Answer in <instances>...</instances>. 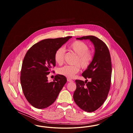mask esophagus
I'll list each match as a JSON object with an SVG mask.
<instances>
[{
    "label": "esophagus",
    "mask_w": 133,
    "mask_h": 133,
    "mask_svg": "<svg viewBox=\"0 0 133 133\" xmlns=\"http://www.w3.org/2000/svg\"><path fill=\"white\" fill-rule=\"evenodd\" d=\"M67 81H68V82H73V81L72 80L70 79L69 78H67Z\"/></svg>",
    "instance_id": "obj_1"
}]
</instances>
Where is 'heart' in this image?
<instances>
[{"mask_svg":"<svg viewBox=\"0 0 133 133\" xmlns=\"http://www.w3.org/2000/svg\"><path fill=\"white\" fill-rule=\"evenodd\" d=\"M70 50L74 52L76 55L74 65H65L59 68L58 73L60 75L70 78H73L80 70L88 68L92 63L94 54L93 51L89 49V46L86 43L81 41H75L69 46ZM65 52L63 48L60 47L56 51L54 59L56 63L61 65L64 61Z\"/></svg>","mask_w":133,"mask_h":133,"instance_id":"b5f03b06","label":"heart"}]
</instances>
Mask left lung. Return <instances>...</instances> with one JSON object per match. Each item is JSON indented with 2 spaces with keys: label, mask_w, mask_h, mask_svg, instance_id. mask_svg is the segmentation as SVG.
Returning a JSON list of instances; mask_svg holds the SVG:
<instances>
[{
  "label": "left lung",
  "mask_w": 133,
  "mask_h": 133,
  "mask_svg": "<svg viewBox=\"0 0 133 133\" xmlns=\"http://www.w3.org/2000/svg\"><path fill=\"white\" fill-rule=\"evenodd\" d=\"M78 40L89 39L94 45L95 54L88 68L82 74L85 82L76 80V89L73 99L83 110L92 112L100 107L105 101L110 89L112 62L107 46L94 36H83ZM87 78L91 81L88 82Z\"/></svg>",
  "instance_id": "left-lung-1"
}]
</instances>
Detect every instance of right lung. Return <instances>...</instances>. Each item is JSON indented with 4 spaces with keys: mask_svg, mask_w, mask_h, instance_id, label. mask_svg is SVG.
Segmentation results:
<instances>
[{
    "mask_svg": "<svg viewBox=\"0 0 133 133\" xmlns=\"http://www.w3.org/2000/svg\"><path fill=\"white\" fill-rule=\"evenodd\" d=\"M71 37L42 40L33 45L26 53L20 82L26 100L34 107L44 109L50 106L67 82L65 76L58 74L53 82H49L47 75L55 66L56 51Z\"/></svg>",
    "mask_w": 133,
    "mask_h": 133,
    "instance_id": "obj_1",
    "label": "right lung"
}]
</instances>
